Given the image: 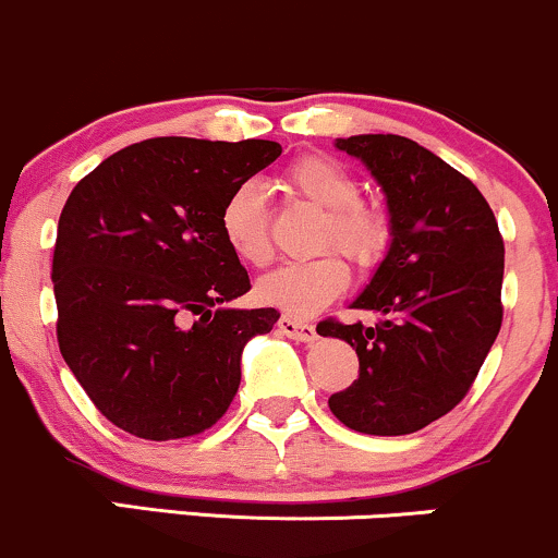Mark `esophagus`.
I'll return each instance as SVG.
<instances>
[{"label":"esophagus","mask_w":558,"mask_h":558,"mask_svg":"<svg viewBox=\"0 0 558 558\" xmlns=\"http://www.w3.org/2000/svg\"><path fill=\"white\" fill-rule=\"evenodd\" d=\"M279 331L284 337H290V340H295V342H313V340H316V327H313V324L295 322V318H290V316L279 318Z\"/></svg>","instance_id":"esophagus-1"}]
</instances>
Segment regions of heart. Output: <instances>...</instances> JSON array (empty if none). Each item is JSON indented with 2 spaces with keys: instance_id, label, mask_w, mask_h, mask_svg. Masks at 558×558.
<instances>
[{
  "instance_id": "obj_1",
  "label": "heart",
  "mask_w": 558,
  "mask_h": 558,
  "mask_svg": "<svg viewBox=\"0 0 558 558\" xmlns=\"http://www.w3.org/2000/svg\"><path fill=\"white\" fill-rule=\"evenodd\" d=\"M284 184L324 213L322 247H337L368 271L385 260L392 245V223L385 210L361 199V184L331 155L308 153L284 171ZM221 234L240 260L263 266L271 258L266 195L255 181L234 186L221 205ZM350 284V268L340 255L327 253L303 263H281L263 274L255 295L292 318H311L327 308Z\"/></svg>"
}]
</instances>
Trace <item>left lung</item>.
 Returning <instances> with one entry per match:
<instances>
[{
    "instance_id": "1",
    "label": "left lung",
    "mask_w": 558,
    "mask_h": 558,
    "mask_svg": "<svg viewBox=\"0 0 558 558\" xmlns=\"http://www.w3.org/2000/svg\"><path fill=\"white\" fill-rule=\"evenodd\" d=\"M337 147L379 181L392 245L350 303L379 313L377 327H316L359 353V379L329 409L363 435H411L464 400L496 342L504 236L477 186L414 140L361 134Z\"/></svg>"
}]
</instances>
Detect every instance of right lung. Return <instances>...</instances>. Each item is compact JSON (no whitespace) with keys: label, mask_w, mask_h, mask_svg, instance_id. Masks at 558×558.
<instances>
[{"label":"right lung","mask_w":558,"mask_h":558,"mask_svg":"<svg viewBox=\"0 0 558 558\" xmlns=\"http://www.w3.org/2000/svg\"><path fill=\"white\" fill-rule=\"evenodd\" d=\"M277 142L158 136L118 149L60 213L52 281L60 353L99 414L144 440L205 432L236 396L242 348L277 308H229L250 277L221 234L234 186Z\"/></svg>","instance_id":"1"}]
</instances>
